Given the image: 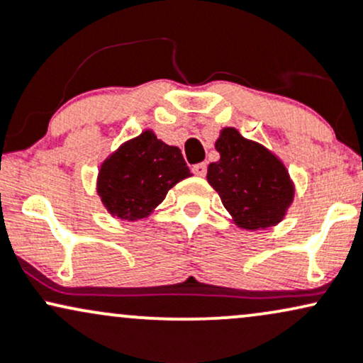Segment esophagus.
Instances as JSON below:
<instances>
[{
	"label": "esophagus",
	"instance_id": "esophagus-1",
	"mask_svg": "<svg viewBox=\"0 0 363 363\" xmlns=\"http://www.w3.org/2000/svg\"><path fill=\"white\" fill-rule=\"evenodd\" d=\"M191 172L197 174V177H206V173H207V164H206V163L194 164V168H191Z\"/></svg>",
	"mask_w": 363,
	"mask_h": 363
}]
</instances>
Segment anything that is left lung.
<instances>
[{"mask_svg": "<svg viewBox=\"0 0 363 363\" xmlns=\"http://www.w3.org/2000/svg\"><path fill=\"white\" fill-rule=\"evenodd\" d=\"M216 149L220 160L208 164L207 182L234 224L250 231L279 224L296 194L282 161L234 127L220 130Z\"/></svg>", "mask_w": 363, "mask_h": 363, "instance_id": "8db88e82", "label": "left lung"}]
</instances>
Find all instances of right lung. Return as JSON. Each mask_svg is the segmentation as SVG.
Listing matches in <instances>:
<instances>
[{"label": "right lung", "instance_id": "1", "mask_svg": "<svg viewBox=\"0 0 363 363\" xmlns=\"http://www.w3.org/2000/svg\"><path fill=\"white\" fill-rule=\"evenodd\" d=\"M190 174L180 149L144 130L101 163L96 191L110 214L138 220L151 214L168 190Z\"/></svg>", "mask_w": 363, "mask_h": 363}]
</instances>
